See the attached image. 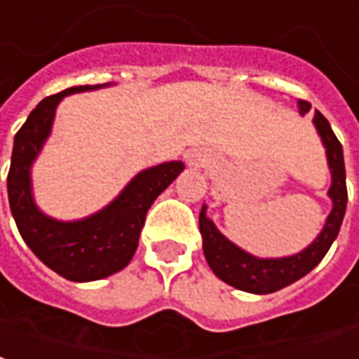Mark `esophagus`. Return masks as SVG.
<instances>
[{
    "instance_id": "obj_1",
    "label": "esophagus",
    "mask_w": 359,
    "mask_h": 359,
    "mask_svg": "<svg viewBox=\"0 0 359 359\" xmlns=\"http://www.w3.org/2000/svg\"><path fill=\"white\" fill-rule=\"evenodd\" d=\"M187 162H189V166H195V168H199L203 166L205 162H207V158L201 154V152H191L189 156H187Z\"/></svg>"
}]
</instances>
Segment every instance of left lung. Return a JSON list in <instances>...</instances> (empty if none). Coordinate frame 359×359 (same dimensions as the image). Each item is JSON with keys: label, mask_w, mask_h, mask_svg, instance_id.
Instances as JSON below:
<instances>
[{"label": "left lung", "mask_w": 359, "mask_h": 359, "mask_svg": "<svg viewBox=\"0 0 359 359\" xmlns=\"http://www.w3.org/2000/svg\"><path fill=\"white\" fill-rule=\"evenodd\" d=\"M297 106L302 116H306L311 110V104L307 100H297ZM313 123L327 149V162L332 175V184L329 189L332 210L323 226L321 233L315 238L311 245H307L296 255L280 257V259H259L249 255L248 251L233 245L232 241L224 238L218 232L215 222L207 216V207L203 205L201 208L199 230L203 236V251L207 257L208 266L220 280H224L233 288L251 294H273L276 290L286 288L292 282L311 273L321 263L323 257L327 255L332 241L337 240L348 203L344 154H342V144L321 111H315Z\"/></svg>", "instance_id": "obj_1"}]
</instances>
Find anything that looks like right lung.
Returning a JSON list of instances; mask_svg holds the SVG:
<instances>
[{
  "label": "right lung",
  "instance_id": "obj_1",
  "mask_svg": "<svg viewBox=\"0 0 359 359\" xmlns=\"http://www.w3.org/2000/svg\"><path fill=\"white\" fill-rule=\"evenodd\" d=\"M100 86L108 85L71 86L38 104L15 135L7 174L9 207L25 243L53 273L73 282L100 280L129 265L149 208L184 170L177 160L143 170L108 207L83 220L62 222L46 216L32 199L30 166L52 131L63 96Z\"/></svg>",
  "mask_w": 359,
  "mask_h": 359
}]
</instances>
